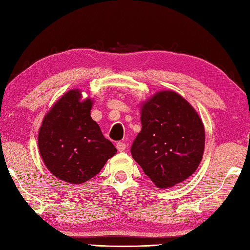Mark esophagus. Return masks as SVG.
<instances>
[{"label":"esophagus","mask_w":250,"mask_h":250,"mask_svg":"<svg viewBox=\"0 0 250 250\" xmlns=\"http://www.w3.org/2000/svg\"><path fill=\"white\" fill-rule=\"evenodd\" d=\"M116 147H117V149H118V151H124L126 148V145L125 144L124 142H118L116 144Z\"/></svg>","instance_id":"esophagus-1"}]
</instances>
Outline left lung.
<instances>
[{"label":"left lung","instance_id":"8db88e82","mask_svg":"<svg viewBox=\"0 0 250 250\" xmlns=\"http://www.w3.org/2000/svg\"><path fill=\"white\" fill-rule=\"evenodd\" d=\"M142 131L131 155L159 188L184 182L198 168L205 144L199 115L182 95L161 91L142 106Z\"/></svg>","mask_w":250,"mask_h":250}]
</instances>
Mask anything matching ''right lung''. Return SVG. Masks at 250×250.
Here are the masks:
<instances>
[{
  "mask_svg": "<svg viewBox=\"0 0 250 250\" xmlns=\"http://www.w3.org/2000/svg\"><path fill=\"white\" fill-rule=\"evenodd\" d=\"M81 98L77 89L63 95L45 116L39 133L45 166L56 177L71 184L94 177L117 152L90 116L91 100Z\"/></svg>",
  "mask_w": 250,
  "mask_h": 250,
  "instance_id": "1",
  "label": "right lung"
}]
</instances>
